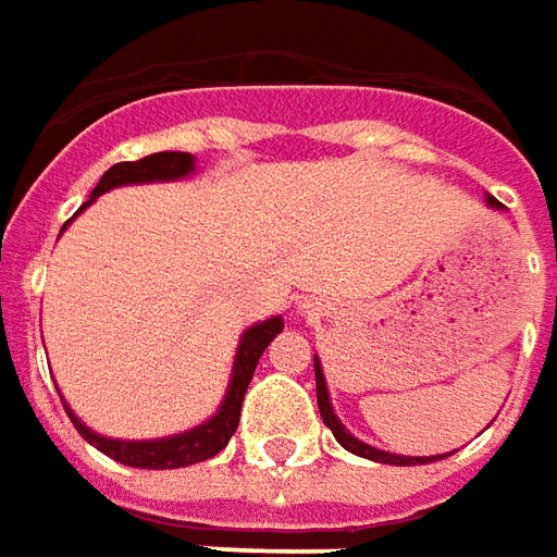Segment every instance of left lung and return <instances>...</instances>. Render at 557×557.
I'll use <instances>...</instances> for the list:
<instances>
[{"label":"left lung","mask_w":557,"mask_h":557,"mask_svg":"<svg viewBox=\"0 0 557 557\" xmlns=\"http://www.w3.org/2000/svg\"><path fill=\"white\" fill-rule=\"evenodd\" d=\"M486 207L504 209L492 195H486ZM314 384H318V408H321L323 423H326V429L333 432L335 441H338L342 447L348 449V453H354V456H362V459L381 461V465H429V461L444 459V456H396V453H386V449H377V447H372V444H366V441H360V437L350 435L348 429H345V423H342V420L335 417L333 401H330V393H326V377H323L321 360H318V357H314ZM447 456H449V453H447Z\"/></svg>","instance_id":"obj_1"}]
</instances>
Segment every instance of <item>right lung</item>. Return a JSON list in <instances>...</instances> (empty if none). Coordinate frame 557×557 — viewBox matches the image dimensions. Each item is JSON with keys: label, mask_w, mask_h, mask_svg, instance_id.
I'll use <instances>...</instances> for the list:
<instances>
[{"label": "right lung", "mask_w": 557, "mask_h": 557, "mask_svg": "<svg viewBox=\"0 0 557 557\" xmlns=\"http://www.w3.org/2000/svg\"><path fill=\"white\" fill-rule=\"evenodd\" d=\"M195 173V156L191 152H156V156H146L140 161H122L113 164L98 185L92 188L89 200L77 209L81 215L83 209L92 207L96 197H101L110 188H120V185H144V183H176ZM71 222L62 224V231ZM285 330L282 314L267 318V321L248 326L246 333L239 335V345H236L234 369H231V381H227V393H224L219 411L212 413L209 420H203L195 429H185L180 435L168 437H152V441H122V437H104L92 432L89 425L83 423L77 413L71 411L69 401L62 398L65 413L71 417L74 429L81 432L83 441H89L92 447L101 449L110 459L122 461V465H132V468H149V471H168V468H188L197 461L212 459L219 449L227 447V441L239 425V411H243V398L251 384V374L258 369V360L263 357V350L270 345L275 335Z\"/></svg>", "instance_id": "1"}]
</instances>
